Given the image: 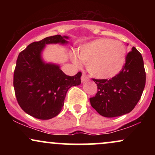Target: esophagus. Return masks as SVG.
<instances>
[{"label": "esophagus", "mask_w": 155, "mask_h": 155, "mask_svg": "<svg viewBox=\"0 0 155 155\" xmlns=\"http://www.w3.org/2000/svg\"><path fill=\"white\" fill-rule=\"evenodd\" d=\"M88 79H89L88 76L87 75H85L84 74H83L82 76H81V81H82V82H85V81H87Z\"/></svg>", "instance_id": "esophagus-1"}]
</instances>
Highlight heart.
<instances>
[{"label":"heart","mask_w":155,"mask_h":155,"mask_svg":"<svg viewBox=\"0 0 155 155\" xmlns=\"http://www.w3.org/2000/svg\"><path fill=\"white\" fill-rule=\"evenodd\" d=\"M124 44L109 38H99L79 47L77 55L86 64L88 72L101 80L113 79L122 71L125 63ZM74 62L79 65L74 58Z\"/></svg>","instance_id":"1"}]
</instances>
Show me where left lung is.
Instances as JSON below:
<instances>
[{"mask_svg":"<svg viewBox=\"0 0 155 155\" xmlns=\"http://www.w3.org/2000/svg\"><path fill=\"white\" fill-rule=\"evenodd\" d=\"M125 62L122 71L113 79H93L97 86V92L90 101L101 116L115 117L128 114L141 97L146 84L142 55L133 47Z\"/></svg>","mask_w":155,"mask_h":155,"instance_id":"1","label":"left lung"}]
</instances>
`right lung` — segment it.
Instances as JSON below:
<instances>
[{"mask_svg": "<svg viewBox=\"0 0 155 155\" xmlns=\"http://www.w3.org/2000/svg\"><path fill=\"white\" fill-rule=\"evenodd\" d=\"M68 38L60 35L47 37L29 44L17 58L14 74L16 97L23 111L35 118L49 120L58 116L68 90L81 84V72L67 76L59 64L43 59L47 44L67 45Z\"/></svg>", "mask_w": 155, "mask_h": 155, "instance_id": "1", "label": "right lung"}]
</instances>
